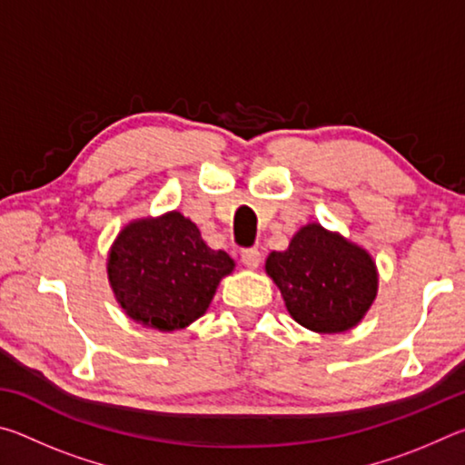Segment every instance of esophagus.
I'll return each mask as SVG.
<instances>
[{"mask_svg": "<svg viewBox=\"0 0 465 465\" xmlns=\"http://www.w3.org/2000/svg\"><path fill=\"white\" fill-rule=\"evenodd\" d=\"M242 262L248 266V269H258V264H261V252L256 248H248L242 252Z\"/></svg>", "mask_w": 465, "mask_h": 465, "instance_id": "34e87169", "label": "esophagus"}]
</instances>
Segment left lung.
<instances>
[{
	"label": "left lung",
	"instance_id": "left-lung-1",
	"mask_svg": "<svg viewBox=\"0 0 465 465\" xmlns=\"http://www.w3.org/2000/svg\"><path fill=\"white\" fill-rule=\"evenodd\" d=\"M264 271L279 287L289 316L318 334L355 328L380 287L373 256L316 222L299 227L287 250H272Z\"/></svg>",
	"mask_w": 465,
	"mask_h": 465
}]
</instances>
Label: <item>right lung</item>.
Wrapping results in <instances>:
<instances>
[{
    "label": "right lung",
    "instance_id": "obj_1",
    "mask_svg": "<svg viewBox=\"0 0 465 465\" xmlns=\"http://www.w3.org/2000/svg\"><path fill=\"white\" fill-rule=\"evenodd\" d=\"M233 269V258L211 250L199 227L180 211L133 219L106 258L116 303L133 322L160 332H174L199 320Z\"/></svg>",
    "mask_w": 465,
    "mask_h": 465
}]
</instances>
